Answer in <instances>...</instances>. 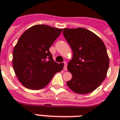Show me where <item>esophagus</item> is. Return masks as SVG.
Instances as JSON below:
<instances>
[{"mask_svg":"<svg viewBox=\"0 0 120 120\" xmlns=\"http://www.w3.org/2000/svg\"><path fill=\"white\" fill-rule=\"evenodd\" d=\"M67 67H68V64H67V62H64V71H67Z\"/></svg>","mask_w":120,"mask_h":120,"instance_id":"obj_1","label":"esophagus"}]
</instances>
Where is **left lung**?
Here are the masks:
<instances>
[{
	"label": "left lung",
	"mask_w": 120,
	"mask_h": 120,
	"mask_svg": "<svg viewBox=\"0 0 120 120\" xmlns=\"http://www.w3.org/2000/svg\"><path fill=\"white\" fill-rule=\"evenodd\" d=\"M63 34L73 52L68 65L72 78L67 85L78 94L91 93L107 75L109 58L105 45L100 37L85 28H65Z\"/></svg>",
	"instance_id": "obj_1"
}]
</instances>
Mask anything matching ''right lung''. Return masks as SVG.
I'll list each match as a JSON object with an SVG mask.
<instances>
[{
  "label": "right lung",
  "mask_w": 120,
  "mask_h": 120,
  "mask_svg": "<svg viewBox=\"0 0 120 120\" xmlns=\"http://www.w3.org/2000/svg\"><path fill=\"white\" fill-rule=\"evenodd\" d=\"M62 29L38 24L20 36L13 51V67L20 83L26 88L38 90L63 69L64 63L52 59L49 48Z\"/></svg>",
  "instance_id": "right-lung-1"
}]
</instances>
